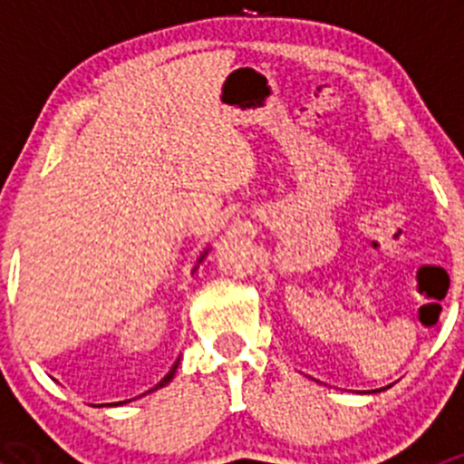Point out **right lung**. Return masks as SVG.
Here are the masks:
<instances>
[{
  "instance_id": "obj_1",
  "label": "right lung",
  "mask_w": 464,
  "mask_h": 464,
  "mask_svg": "<svg viewBox=\"0 0 464 464\" xmlns=\"http://www.w3.org/2000/svg\"><path fill=\"white\" fill-rule=\"evenodd\" d=\"M202 258H204V256H202ZM199 262H202V260H199ZM177 366H179V359H177V362H175V366H172V368H170V372H168V375H166V377H163V379H161V382H159V383H157V386H154V388H150V391H157V388H163V386H166V383H168V382H170V379H172V377H175V371H177ZM114 404H128V400H125V401H114Z\"/></svg>"
}]
</instances>
